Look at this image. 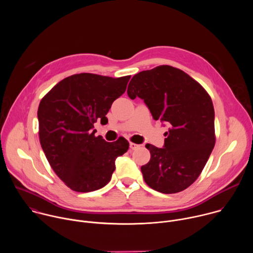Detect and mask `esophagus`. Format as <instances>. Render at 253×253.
Returning <instances> with one entry per match:
<instances>
[{"label":"esophagus","instance_id":"obj_1","mask_svg":"<svg viewBox=\"0 0 253 253\" xmlns=\"http://www.w3.org/2000/svg\"><path fill=\"white\" fill-rule=\"evenodd\" d=\"M140 146L138 145V144H135V143H133V142H130V149H132V150H135V149H137V148H139Z\"/></svg>","mask_w":253,"mask_h":253}]
</instances>
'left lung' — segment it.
Here are the masks:
<instances>
[{"label":"left lung","mask_w":253,"mask_h":253,"mask_svg":"<svg viewBox=\"0 0 253 253\" xmlns=\"http://www.w3.org/2000/svg\"><path fill=\"white\" fill-rule=\"evenodd\" d=\"M127 93L143 99L153 118L169 125L163 148L146 144L151 158L141 167L146 184L165 194L185 190L199 177L215 145L211 97L184 71L169 65L139 72Z\"/></svg>","instance_id":"8db88e82"}]
</instances>
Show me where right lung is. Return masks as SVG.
Wrapping results in <instances>:
<instances>
[{"label":"right lung","mask_w":253,"mask_h":253,"mask_svg":"<svg viewBox=\"0 0 253 253\" xmlns=\"http://www.w3.org/2000/svg\"><path fill=\"white\" fill-rule=\"evenodd\" d=\"M131 76L112 78L91 73L69 76L56 84L38 108L39 138L48 162L72 190L91 192L110 181L117 157L129 142L95 136L94 123L125 91Z\"/></svg>","instance_id":"obj_1"}]
</instances>
